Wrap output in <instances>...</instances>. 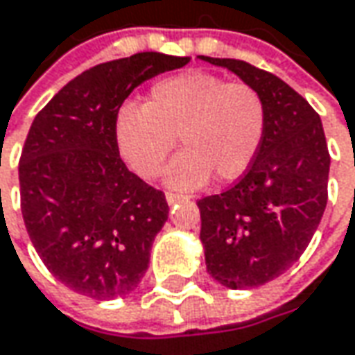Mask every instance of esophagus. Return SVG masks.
<instances>
[{
  "label": "esophagus",
  "instance_id": "esophagus-1",
  "mask_svg": "<svg viewBox=\"0 0 355 355\" xmlns=\"http://www.w3.org/2000/svg\"><path fill=\"white\" fill-rule=\"evenodd\" d=\"M166 204L168 206H173V204H177V202L182 200H189V196H184V194H175V192H166Z\"/></svg>",
  "mask_w": 355,
  "mask_h": 355
}]
</instances>
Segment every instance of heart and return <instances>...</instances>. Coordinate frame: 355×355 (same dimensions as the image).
<instances>
[{"label": "heart", "mask_w": 355, "mask_h": 355, "mask_svg": "<svg viewBox=\"0 0 355 355\" xmlns=\"http://www.w3.org/2000/svg\"><path fill=\"white\" fill-rule=\"evenodd\" d=\"M265 128V100L253 86L192 70L155 82L145 105H119L114 141L135 175L155 178L178 137L182 151L166 168L165 182L192 190L212 175L220 182L245 175L261 149Z\"/></svg>", "instance_id": "obj_1"}]
</instances>
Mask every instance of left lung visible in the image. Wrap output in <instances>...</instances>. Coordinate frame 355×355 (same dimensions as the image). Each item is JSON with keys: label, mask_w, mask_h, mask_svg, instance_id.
I'll list each match as a JSON object with an SVG mask.
<instances>
[{"label": "left lung", "mask_w": 355, "mask_h": 355, "mask_svg": "<svg viewBox=\"0 0 355 355\" xmlns=\"http://www.w3.org/2000/svg\"><path fill=\"white\" fill-rule=\"evenodd\" d=\"M261 94V149L236 187L198 200L206 269L227 288H255L302 255L328 202L330 155L311 104L275 74L234 58L198 56Z\"/></svg>", "instance_id": "obj_1"}]
</instances>
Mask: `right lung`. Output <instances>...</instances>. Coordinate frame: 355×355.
<instances>
[{
  "mask_svg": "<svg viewBox=\"0 0 355 355\" xmlns=\"http://www.w3.org/2000/svg\"><path fill=\"white\" fill-rule=\"evenodd\" d=\"M190 56L137 53L70 80L33 121L19 161L21 212L53 275L96 300L133 293L168 204L117 153L114 116L145 80Z\"/></svg>",
  "mask_w": 355,
  "mask_h": 355,
  "instance_id": "1",
  "label": "right lung"
}]
</instances>
